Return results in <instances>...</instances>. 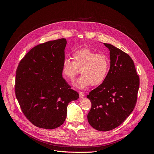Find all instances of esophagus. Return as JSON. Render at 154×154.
<instances>
[{
    "mask_svg": "<svg viewBox=\"0 0 154 154\" xmlns=\"http://www.w3.org/2000/svg\"><path fill=\"white\" fill-rule=\"evenodd\" d=\"M79 95H80V97H83L85 96V93L82 91H79Z\"/></svg>",
    "mask_w": 154,
    "mask_h": 154,
    "instance_id": "esophagus-1",
    "label": "esophagus"
}]
</instances>
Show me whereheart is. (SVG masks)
<instances>
[{
    "instance_id": "b5f03b06",
    "label": "heart",
    "mask_w": 154,
    "mask_h": 154,
    "mask_svg": "<svg viewBox=\"0 0 154 154\" xmlns=\"http://www.w3.org/2000/svg\"><path fill=\"white\" fill-rule=\"evenodd\" d=\"M72 60L64 59L62 73L70 80H73L81 72L83 76L75 85L80 88L99 85L105 80L110 68V60L106 55L97 53L87 48H82L72 53Z\"/></svg>"
}]
</instances>
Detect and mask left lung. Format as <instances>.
Listing matches in <instances>:
<instances>
[{
	"label": "left lung",
	"mask_w": 154,
	"mask_h": 154,
	"mask_svg": "<svg viewBox=\"0 0 154 154\" xmlns=\"http://www.w3.org/2000/svg\"><path fill=\"white\" fill-rule=\"evenodd\" d=\"M110 67L104 82L87 97L91 102L87 119L92 127L109 131L119 126L136 105L139 87L132 59L126 53L109 44Z\"/></svg>",
	"instance_id": "obj_1"
}]
</instances>
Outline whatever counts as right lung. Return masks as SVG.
I'll list each match as a JSON object with an SVG mask.
<instances>
[{
    "label": "right lung",
    "mask_w": 154,
    "mask_h": 154,
    "mask_svg": "<svg viewBox=\"0 0 154 154\" xmlns=\"http://www.w3.org/2000/svg\"><path fill=\"white\" fill-rule=\"evenodd\" d=\"M66 38L37 45L18 63L15 91L23 114L36 127L54 129L67 116L69 102L79 97L62 77Z\"/></svg>",
    "instance_id": "obj_1"
}]
</instances>
